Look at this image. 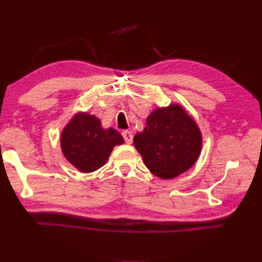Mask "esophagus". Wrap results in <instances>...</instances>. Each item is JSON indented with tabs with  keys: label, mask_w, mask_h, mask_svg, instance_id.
I'll use <instances>...</instances> for the list:
<instances>
[{
	"label": "esophagus",
	"mask_w": 262,
	"mask_h": 262,
	"mask_svg": "<svg viewBox=\"0 0 262 262\" xmlns=\"http://www.w3.org/2000/svg\"><path fill=\"white\" fill-rule=\"evenodd\" d=\"M122 137H124V140L127 144H132L133 142V133L130 130H124L121 133Z\"/></svg>",
	"instance_id": "esophagus-1"
}]
</instances>
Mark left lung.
Masks as SVG:
<instances>
[{
	"label": "left lung",
	"mask_w": 262,
	"mask_h": 262,
	"mask_svg": "<svg viewBox=\"0 0 262 262\" xmlns=\"http://www.w3.org/2000/svg\"><path fill=\"white\" fill-rule=\"evenodd\" d=\"M202 133L180 104L158 108L146 127L134 136V145L147 169L161 179H172L189 170L202 151Z\"/></svg>",
	"instance_id": "8db88e82"
}]
</instances>
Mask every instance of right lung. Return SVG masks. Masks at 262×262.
<instances>
[{
	"label": "right lung",
	"instance_id": "obj_1",
	"mask_svg": "<svg viewBox=\"0 0 262 262\" xmlns=\"http://www.w3.org/2000/svg\"><path fill=\"white\" fill-rule=\"evenodd\" d=\"M124 138L114 128L103 129L96 116L79 113L70 120L60 135L65 159L84 173L101 168L116 145Z\"/></svg>",
	"mask_w": 262,
	"mask_h": 262
}]
</instances>
